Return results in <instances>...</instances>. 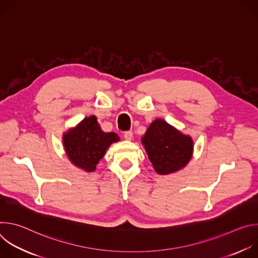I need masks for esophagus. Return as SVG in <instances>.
<instances>
[{"instance_id":"obj_1","label":"esophagus","mask_w":258,"mask_h":258,"mask_svg":"<svg viewBox=\"0 0 258 258\" xmlns=\"http://www.w3.org/2000/svg\"><path fill=\"white\" fill-rule=\"evenodd\" d=\"M124 139L127 141H132L133 140V133L132 132H125L123 135Z\"/></svg>"}]
</instances>
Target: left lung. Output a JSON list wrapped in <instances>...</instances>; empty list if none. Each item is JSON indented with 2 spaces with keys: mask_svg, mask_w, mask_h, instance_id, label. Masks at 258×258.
Listing matches in <instances>:
<instances>
[{
  "mask_svg": "<svg viewBox=\"0 0 258 258\" xmlns=\"http://www.w3.org/2000/svg\"><path fill=\"white\" fill-rule=\"evenodd\" d=\"M142 144L159 174L185 167L193 154V140L162 119H155L142 138Z\"/></svg>",
  "mask_w": 258,
  "mask_h": 258,
  "instance_id": "left-lung-1",
  "label": "left lung"
}]
</instances>
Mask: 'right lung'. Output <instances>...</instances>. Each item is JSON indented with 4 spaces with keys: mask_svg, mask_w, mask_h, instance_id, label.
I'll return each mask as SVG.
<instances>
[{
    "mask_svg": "<svg viewBox=\"0 0 258 258\" xmlns=\"http://www.w3.org/2000/svg\"><path fill=\"white\" fill-rule=\"evenodd\" d=\"M119 141L115 133L101 130L97 117L92 115L63 135V145L69 160L77 167L94 171L108 147Z\"/></svg>",
    "mask_w": 258,
    "mask_h": 258,
    "instance_id": "right-lung-1",
    "label": "right lung"
}]
</instances>
